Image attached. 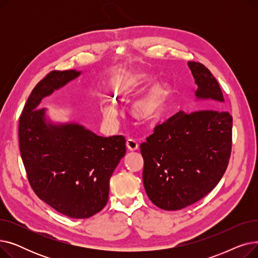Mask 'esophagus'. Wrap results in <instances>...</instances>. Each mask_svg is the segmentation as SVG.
Masks as SVG:
<instances>
[{
    "label": "esophagus",
    "instance_id": "obj_1",
    "mask_svg": "<svg viewBox=\"0 0 258 258\" xmlns=\"http://www.w3.org/2000/svg\"><path fill=\"white\" fill-rule=\"evenodd\" d=\"M126 147H127V150H128V151H131V152H135V151H137V150H138L139 145H138V143H137V141H136V140H134V139H128V140L126 141Z\"/></svg>",
    "mask_w": 258,
    "mask_h": 258
}]
</instances>
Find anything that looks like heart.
<instances>
[{"mask_svg": "<svg viewBox=\"0 0 258 258\" xmlns=\"http://www.w3.org/2000/svg\"><path fill=\"white\" fill-rule=\"evenodd\" d=\"M155 78L152 72L130 71L118 76L113 85V97L119 101L130 100L145 90L130 106L131 116L142 124H153L162 117L172 94L167 81L160 80L151 85ZM101 111L107 122H114L118 117L116 107L108 100L102 102Z\"/></svg>", "mask_w": 258, "mask_h": 258, "instance_id": "b5f03b06", "label": "heart"}]
</instances>
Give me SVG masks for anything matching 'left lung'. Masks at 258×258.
Returning <instances> with one entry per match:
<instances>
[{"label":"left lung","instance_id":"left-lung-1","mask_svg":"<svg viewBox=\"0 0 258 258\" xmlns=\"http://www.w3.org/2000/svg\"><path fill=\"white\" fill-rule=\"evenodd\" d=\"M188 67L198 86L196 97L209 101V110L180 111L140 145L146 195L164 210H180L209 194L231 154L232 117L220 110L224 97L218 80L204 64L188 61Z\"/></svg>","mask_w":258,"mask_h":258}]
</instances>
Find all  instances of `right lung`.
Returning <instances> with one entry per match:
<instances>
[{
    "instance_id": "obj_1",
    "label": "right lung",
    "mask_w": 258,
    "mask_h": 258,
    "mask_svg": "<svg viewBox=\"0 0 258 258\" xmlns=\"http://www.w3.org/2000/svg\"><path fill=\"white\" fill-rule=\"evenodd\" d=\"M52 71L35 86L19 124L20 151L35 195L72 219H88L106 205L110 179L126 152L123 136L101 137L77 122H53L42 100L79 77Z\"/></svg>"
}]
</instances>
